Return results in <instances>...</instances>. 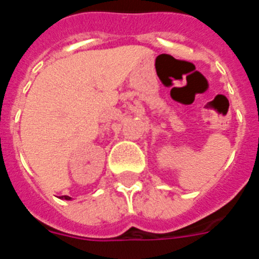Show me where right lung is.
Segmentation results:
<instances>
[{
	"label": "right lung",
	"mask_w": 259,
	"mask_h": 259,
	"mask_svg": "<svg viewBox=\"0 0 259 259\" xmlns=\"http://www.w3.org/2000/svg\"><path fill=\"white\" fill-rule=\"evenodd\" d=\"M59 198H62V200H71V197H68V196H62Z\"/></svg>",
	"instance_id": "obj_1"
}]
</instances>
